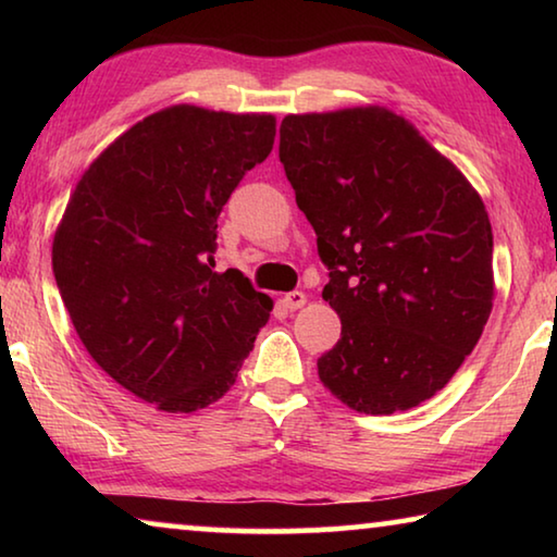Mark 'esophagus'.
Returning <instances> with one entry per match:
<instances>
[{"instance_id":"esophagus-1","label":"esophagus","mask_w":557,"mask_h":557,"mask_svg":"<svg viewBox=\"0 0 557 557\" xmlns=\"http://www.w3.org/2000/svg\"><path fill=\"white\" fill-rule=\"evenodd\" d=\"M282 305H285L289 312H295V309H301L307 305V295H305V292H299V289L289 292V295L282 297Z\"/></svg>"}]
</instances>
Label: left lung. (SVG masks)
<instances>
[{
  "mask_svg": "<svg viewBox=\"0 0 557 557\" xmlns=\"http://www.w3.org/2000/svg\"><path fill=\"white\" fill-rule=\"evenodd\" d=\"M280 162L329 268L342 338L319 379L356 412L425 403L474 351L494 305L482 196L388 108L287 115Z\"/></svg>",
  "mask_w": 557,
  "mask_h": 557,
  "instance_id": "8db88e82",
  "label": "left lung"
}]
</instances>
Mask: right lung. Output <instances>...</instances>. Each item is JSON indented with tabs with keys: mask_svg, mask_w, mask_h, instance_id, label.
Here are the masks:
<instances>
[{
	"mask_svg": "<svg viewBox=\"0 0 557 557\" xmlns=\"http://www.w3.org/2000/svg\"><path fill=\"white\" fill-rule=\"evenodd\" d=\"M275 145V115L172 106L102 149L53 235L75 334L122 388L164 412L223 398L272 312L238 270L213 272L225 201Z\"/></svg>",
	"mask_w": 557,
	"mask_h": 557,
	"instance_id": "obj_1",
	"label": "right lung"
}]
</instances>
